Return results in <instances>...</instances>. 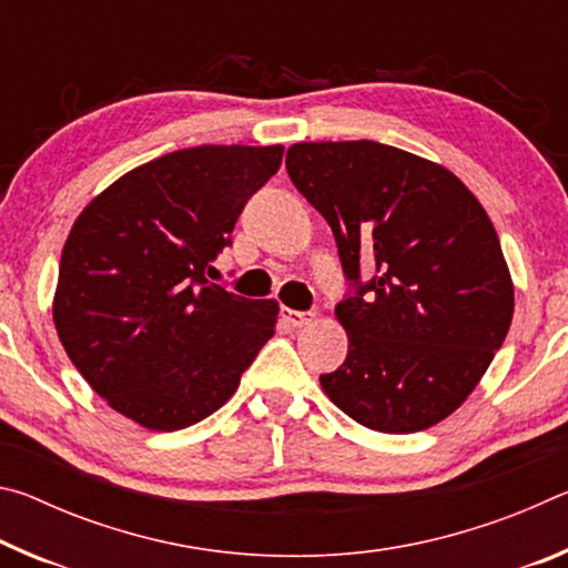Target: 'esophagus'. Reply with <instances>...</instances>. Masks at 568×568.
I'll return each instance as SVG.
<instances>
[{
  "instance_id": "34e87169",
  "label": "esophagus",
  "mask_w": 568,
  "mask_h": 568,
  "mask_svg": "<svg viewBox=\"0 0 568 568\" xmlns=\"http://www.w3.org/2000/svg\"><path fill=\"white\" fill-rule=\"evenodd\" d=\"M281 318L291 325V328H303V325H311L315 321V313H303V311H291V307H283Z\"/></svg>"
}]
</instances>
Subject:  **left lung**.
Returning a JSON list of instances; mask_svg holds the SVG:
<instances>
[{
  "instance_id": "obj_1",
  "label": "left lung",
  "mask_w": 568,
  "mask_h": 568,
  "mask_svg": "<svg viewBox=\"0 0 568 568\" xmlns=\"http://www.w3.org/2000/svg\"><path fill=\"white\" fill-rule=\"evenodd\" d=\"M285 168L331 225L351 287L335 305L348 355L323 390L381 434L436 426L511 328L514 285L486 210L454 172L373 140L297 142Z\"/></svg>"
}]
</instances>
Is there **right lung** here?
<instances>
[{"instance_id":"right-lung-1","label":"right lung","mask_w":568,"mask_h":568,"mask_svg":"<svg viewBox=\"0 0 568 568\" xmlns=\"http://www.w3.org/2000/svg\"><path fill=\"white\" fill-rule=\"evenodd\" d=\"M281 162V145L168 152L74 220L54 328L74 368L122 416L150 430L207 418L273 338L275 301H250L207 275Z\"/></svg>"}]
</instances>
